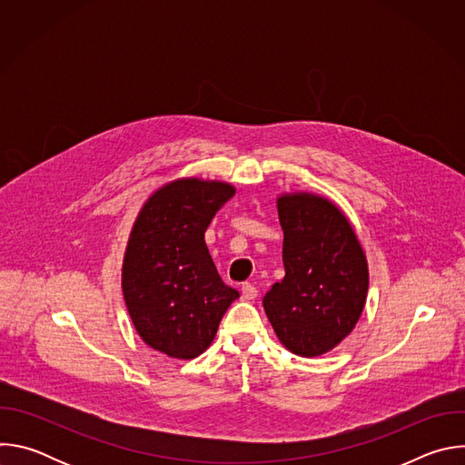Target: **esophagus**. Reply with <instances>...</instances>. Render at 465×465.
<instances>
[{
  "instance_id": "34e87169",
  "label": "esophagus",
  "mask_w": 465,
  "mask_h": 465,
  "mask_svg": "<svg viewBox=\"0 0 465 465\" xmlns=\"http://www.w3.org/2000/svg\"><path fill=\"white\" fill-rule=\"evenodd\" d=\"M241 296L244 302H252L257 298V289L252 283H242L241 287Z\"/></svg>"
}]
</instances>
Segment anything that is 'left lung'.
<instances>
[{
    "label": "left lung",
    "mask_w": 465,
    "mask_h": 465,
    "mask_svg": "<svg viewBox=\"0 0 465 465\" xmlns=\"http://www.w3.org/2000/svg\"><path fill=\"white\" fill-rule=\"evenodd\" d=\"M285 276L262 307L280 342L300 357L337 348L357 325L368 296V259L344 215L329 198L298 191L278 196Z\"/></svg>",
    "instance_id": "1"
}]
</instances>
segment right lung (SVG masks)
<instances>
[{
	"label": "right lung",
	"mask_w": 465,
	"mask_h": 465,
	"mask_svg": "<svg viewBox=\"0 0 465 465\" xmlns=\"http://www.w3.org/2000/svg\"><path fill=\"white\" fill-rule=\"evenodd\" d=\"M235 194L221 180L178 178L156 189L128 235L121 287L126 311L153 350L189 361L213 342L239 298L221 280L204 235Z\"/></svg>",
	"instance_id": "1"
}]
</instances>
